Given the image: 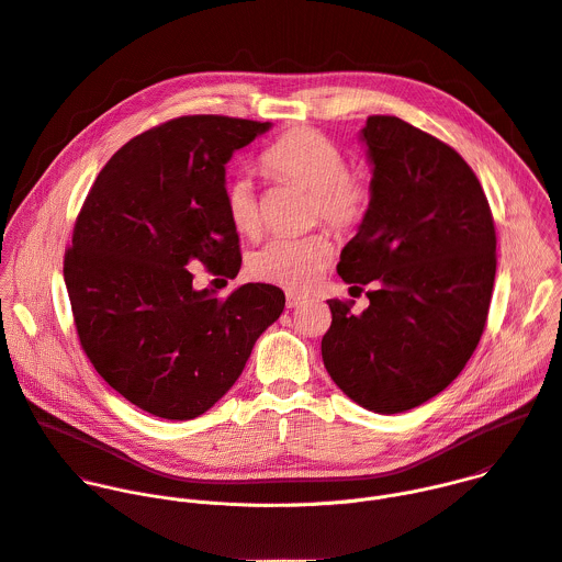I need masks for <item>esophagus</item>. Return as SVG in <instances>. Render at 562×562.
Listing matches in <instances>:
<instances>
[{
  "label": "esophagus",
  "mask_w": 562,
  "mask_h": 562,
  "mask_svg": "<svg viewBox=\"0 0 562 562\" xmlns=\"http://www.w3.org/2000/svg\"><path fill=\"white\" fill-rule=\"evenodd\" d=\"M304 302H308V295H300V293H293V291L286 293V306H289V308H297V306H302Z\"/></svg>",
  "instance_id": "esophagus-1"
}]
</instances>
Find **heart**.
Returning <instances> with one entry per match:
<instances>
[{"instance_id": "obj_1", "label": "heart", "mask_w": 562, "mask_h": 562, "mask_svg": "<svg viewBox=\"0 0 562 562\" xmlns=\"http://www.w3.org/2000/svg\"><path fill=\"white\" fill-rule=\"evenodd\" d=\"M265 169L311 191L313 217L336 231H349L362 222L369 209V187L347 173V155L323 133L300 128L282 135L262 155ZM224 206L233 228L243 235L260 231V204L251 176H235L224 189ZM334 247L323 233L306 237H276L251 254L249 271L254 278L304 291L331 262Z\"/></svg>"}]
</instances>
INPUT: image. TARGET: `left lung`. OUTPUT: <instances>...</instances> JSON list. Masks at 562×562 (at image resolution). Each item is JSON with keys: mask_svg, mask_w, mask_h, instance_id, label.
Returning a JSON list of instances; mask_svg holds the SVG:
<instances>
[{"mask_svg": "<svg viewBox=\"0 0 562 562\" xmlns=\"http://www.w3.org/2000/svg\"><path fill=\"white\" fill-rule=\"evenodd\" d=\"M358 137L371 165L369 209L338 273L375 289L360 315L353 300H327L323 360L356 405L391 416L447 389L477 347L496 231L483 187L451 146L391 115L369 117Z\"/></svg>", "mask_w": 562, "mask_h": 562, "instance_id": "8db88e82", "label": "left lung"}]
</instances>
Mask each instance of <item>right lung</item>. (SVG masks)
Instances as JSON below:
<instances>
[{
	"instance_id": "1",
	"label": "right lung",
	"mask_w": 562,
	"mask_h": 562,
	"mask_svg": "<svg viewBox=\"0 0 562 562\" xmlns=\"http://www.w3.org/2000/svg\"><path fill=\"white\" fill-rule=\"evenodd\" d=\"M273 124L222 115L171 120L126 142L100 171L64 258L75 327L95 371L167 420L209 412L284 311L273 284L226 297L195 289V260L237 276L226 165Z\"/></svg>"
}]
</instances>
